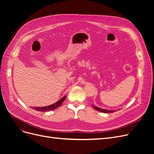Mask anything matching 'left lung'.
Here are the masks:
<instances>
[{"label": "left lung", "mask_w": 154, "mask_h": 154, "mask_svg": "<svg viewBox=\"0 0 154 154\" xmlns=\"http://www.w3.org/2000/svg\"><path fill=\"white\" fill-rule=\"evenodd\" d=\"M92 106H93V108H94L95 110H97V111H100L101 112H103V113H112L114 112H116V110H106V109H101L100 107H97V106H95L94 105H92ZM120 109H118V110H119Z\"/></svg>", "instance_id": "1"}]
</instances>
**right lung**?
Listing matches in <instances>:
<instances>
[{
  "label": "right lung",
  "mask_w": 154,
  "mask_h": 154,
  "mask_svg": "<svg viewBox=\"0 0 154 154\" xmlns=\"http://www.w3.org/2000/svg\"><path fill=\"white\" fill-rule=\"evenodd\" d=\"M66 98V96H64L62 98L60 99L59 101L57 102H56L55 103L52 104L49 106H42V107H33V109H35L36 111H40V112H45V111H49V110H53L56 109H57L58 106H60L62 104L64 100ZM32 108V107H31Z\"/></svg>",
  "instance_id": "obj_1"
}]
</instances>
